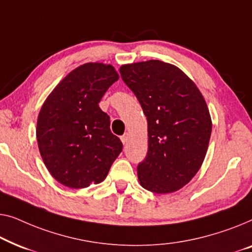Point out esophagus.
Masks as SVG:
<instances>
[{"label": "esophagus", "mask_w": 252, "mask_h": 252, "mask_svg": "<svg viewBox=\"0 0 252 252\" xmlns=\"http://www.w3.org/2000/svg\"><path fill=\"white\" fill-rule=\"evenodd\" d=\"M121 140H122L123 145L127 144V141H129V134H127V133H125V134H123V136L121 137Z\"/></svg>", "instance_id": "esophagus-1"}]
</instances>
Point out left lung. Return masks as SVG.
Masks as SVG:
<instances>
[{
  "mask_svg": "<svg viewBox=\"0 0 252 252\" xmlns=\"http://www.w3.org/2000/svg\"><path fill=\"white\" fill-rule=\"evenodd\" d=\"M120 73L147 118L148 151L137 168L140 185L158 194L176 192L207 154L212 125L203 95L178 67L160 60L123 65Z\"/></svg>",
  "mask_w": 252,
  "mask_h": 252,
  "instance_id": "obj_1",
  "label": "left lung"
}]
</instances>
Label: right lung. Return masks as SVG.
Segmentation results:
<instances>
[{"mask_svg": "<svg viewBox=\"0 0 252 252\" xmlns=\"http://www.w3.org/2000/svg\"><path fill=\"white\" fill-rule=\"evenodd\" d=\"M119 75L111 65L89 63L70 72L42 106L36 138L52 177L70 189H84L106 178L122 152L109 129V116L99 107Z\"/></svg>", "mask_w": 252, "mask_h": 252, "instance_id": "add662e5", "label": "right lung"}]
</instances>
